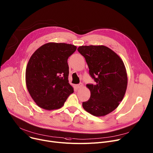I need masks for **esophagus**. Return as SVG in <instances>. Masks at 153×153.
<instances>
[{
  "mask_svg": "<svg viewBox=\"0 0 153 153\" xmlns=\"http://www.w3.org/2000/svg\"><path fill=\"white\" fill-rule=\"evenodd\" d=\"M82 86H83L82 84H79L76 85V87H77V88H81L82 87Z\"/></svg>",
  "mask_w": 153,
  "mask_h": 153,
  "instance_id": "esophagus-1",
  "label": "esophagus"
}]
</instances>
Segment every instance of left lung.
I'll return each instance as SVG.
<instances>
[{"label": "left lung", "mask_w": 153, "mask_h": 153, "mask_svg": "<svg viewBox=\"0 0 153 153\" xmlns=\"http://www.w3.org/2000/svg\"><path fill=\"white\" fill-rule=\"evenodd\" d=\"M84 56L89 73L95 81L87 84L90 97L82 103L83 108L91 115L104 116L116 109L124 98L127 87V74L123 59L105 45L78 47Z\"/></svg>", "instance_id": "obj_1"}]
</instances>
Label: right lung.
Returning a JSON list of instances; mask_svg holds the SVG:
<instances>
[{
  "instance_id": "obj_1",
  "label": "right lung",
  "mask_w": 153,
  "mask_h": 153,
  "mask_svg": "<svg viewBox=\"0 0 153 153\" xmlns=\"http://www.w3.org/2000/svg\"><path fill=\"white\" fill-rule=\"evenodd\" d=\"M77 47L49 42L37 48L29 59L26 84L36 105L46 110L62 108L74 88L68 80V59Z\"/></svg>"
}]
</instances>
